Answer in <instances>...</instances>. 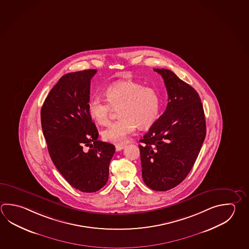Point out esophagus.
Wrapping results in <instances>:
<instances>
[{"label": "esophagus", "mask_w": 249, "mask_h": 249, "mask_svg": "<svg viewBox=\"0 0 249 249\" xmlns=\"http://www.w3.org/2000/svg\"><path fill=\"white\" fill-rule=\"evenodd\" d=\"M125 148V146L124 145H120V144H117V145L115 146V150L116 151H120V150H123Z\"/></svg>", "instance_id": "1"}]
</instances>
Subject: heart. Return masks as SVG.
I'll list each match as a JSON object with an SVG mask.
<instances>
[{"instance_id": "heart-1", "label": "heart", "mask_w": 249, "mask_h": 249, "mask_svg": "<svg viewBox=\"0 0 249 249\" xmlns=\"http://www.w3.org/2000/svg\"><path fill=\"white\" fill-rule=\"evenodd\" d=\"M106 99L94 96L88 102L89 118L100 126L107 125L111 113L118 110L120 119L111 123L101 136L104 141L122 144L136 129L151 127L159 119L161 107L160 93L133 81H122L110 85L105 91Z\"/></svg>"}]
</instances>
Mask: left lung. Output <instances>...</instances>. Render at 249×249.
Instances as JSON below:
<instances>
[{"label": "left lung", "instance_id": "1", "mask_svg": "<svg viewBox=\"0 0 249 249\" xmlns=\"http://www.w3.org/2000/svg\"><path fill=\"white\" fill-rule=\"evenodd\" d=\"M168 94L164 113L140 140L142 176L156 191L182 182L192 169L206 136L202 101L192 86L173 71L154 69Z\"/></svg>", "mask_w": 249, "mask_h": 249}]
</instances>
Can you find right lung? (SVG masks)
<instances>
[{"label":"right lung","mask_w":249,"mask_h":249,"mask_svg":"<svg viewBox=\"0 0 249 249\" xmlns=\"http://www.w3.org/2000/svg\"><path fill=\"white\" fill-rule=\"evenodd\" d=\"M96 73L87 70L62 75L40 113L53 163L73 188L85 193L107 184L115 151L113 144L98 140L99 132L88 114L90 79Z\"/></svg>","instance_id":"obj_1"}]
</instances>
